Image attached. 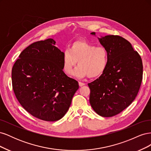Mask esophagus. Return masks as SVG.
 <instances>
[{
	"mask_svg": "<svg viewBox=\"0 0 151 151\" xmlns=\"http://www.w3.org/2000/svg\"><path fill=\"white\" fill-rule=\"evenodd\" d=\"M86 84L85 83H82V82H79V86H84V85H85Z\"/></svg>",
	"mask_w": 151,
	"mask_h": 151,
	"instance_id": "34e87169",
	"label": "esophagus"
}]
</instances>
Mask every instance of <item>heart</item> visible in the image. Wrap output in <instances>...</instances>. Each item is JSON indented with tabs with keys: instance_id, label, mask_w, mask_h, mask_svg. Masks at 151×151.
<instances>
[{
	"instance_id": "obj_1",
	"label": "heart",
	"mask_w": 151,
	"mask_h": 151,
	"mask_svg": "<svg viewBox=\"0 0 151 151\" xmlns=\"http://www.w3.org/2000/svg\"><path fill=\"white\" fill-rule=\"evenodd\" d=\"M78 62L79 66L73 72L78 78L88 76L96 78L101 76L108 64V52L102 46L96 47L84 41L73 43L62 55V68L67 74L71 72Z\"/></svg>"
}]
</instances>
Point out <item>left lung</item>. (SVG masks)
<instances>
[{
	"mask_svg": "<svg viewBox=\"0 0 151 151\" xmlns=\"http://www.w3.org/2000/svg\"><path fill=\"white\" fill-rule=\"evenodd\" d=\"M98 40L108 50V64L99 78L88 84L89 103L99 115L111 117L129 106L137 95L142 80V61L129 41L120 36L107 35Z\"/></svg>",
	"mask_w": 151,
	"mask_h": 151,
	"instance_id": "8db88e82",
	"label": "left lung"
}]
</instances>
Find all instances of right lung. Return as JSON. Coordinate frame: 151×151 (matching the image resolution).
<instances>
[{"label":"right lung","mask_w":151,"mask_h":151,"mask_svg":"<svg viewBox=\"0 0 151 151\" xmlns=\"http://www.w3.org/2000/svg\"><path fill=\"white\" fill-rule=\"evenodd\" d=\"M55 42L48 38L31 44L12 69L14 92L21 106L31 115L47 122L65 115L78 82L63 71L62 55Z\"/></svg>","instance_id":"right-lung-1"}]
</instances>
